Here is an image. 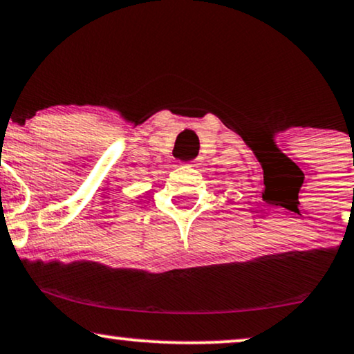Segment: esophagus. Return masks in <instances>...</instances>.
Segmentation results:
<instances>
[{
  "mask_svg": "<svg viewBox=\"0 0 354 354\" xmlns=\"http://www.w3.org/2000/svg\"><path fill=\"white\" fill-rule=\"evenodd\" d=\"M189 166H194V161H189V163H188Z\"/></svg>",
  "mask_w": 354,
  "mask_h": 354,
  "instance_id": "1",
  "label": "esophagus"
}]
</instances>
